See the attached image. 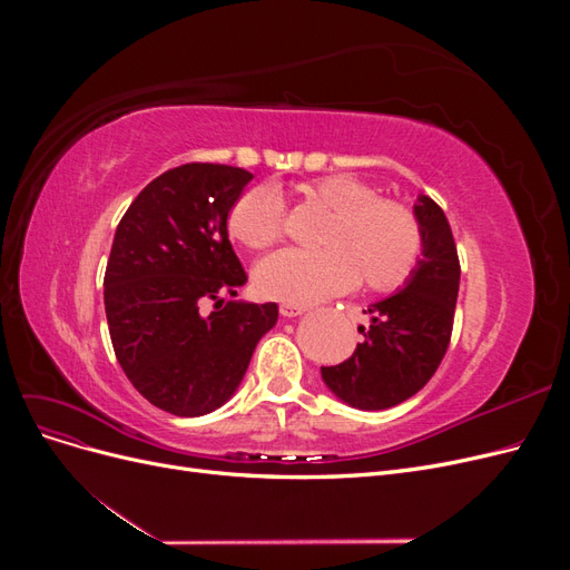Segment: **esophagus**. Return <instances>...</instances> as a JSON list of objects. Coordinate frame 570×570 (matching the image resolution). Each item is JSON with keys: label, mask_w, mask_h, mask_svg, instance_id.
<instances>
[{"label": "esophagus", "mask_w": 570, "mask_h": 570, "mask_svg": "<svg viewBox=\"0 0 570 570\" xmlns=\"http://www.w3.org/2000/svg\"><path fill=\"white\" fill-rule=\"evenodd\" d=\"M306 312V304H297V302H283L281 304V314L292 318V316H299Z\"/></svg>", "instance_id": "34e87169"}]
</instances>
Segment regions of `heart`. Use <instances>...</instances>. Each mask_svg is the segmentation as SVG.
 Instances as JSON below:
<instances>
[{"instance_id":"heart-1","label":"heart","mask_w":570,"mask_h":570,"mask_svg":"<svg viewBox=\"0 0 570 570\" xmlns=\"http://www.w3.org/2000/svg\"><path fill=\"white\" fill-rule=\"evenodd\" d=\"M306 206L331 212L321 233V252H275L254 268L258 295L308 304L358 283L371 292L402 287L423 254V228L411 206L352 176H323L295 187ZM239 245L262 252L285 233L281 197L268 187H252L228 216Z\"/></svg>"}]
</instances>
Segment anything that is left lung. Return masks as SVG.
Here are the masks:
<instances>
[{
	"label": "left lung",
	"mask_w": 570,
	"mask_h": 570,
	"mask_svg": "<svg viewBox=\"0 0 570 570\" xmlns=\"http://www.w3.org/2000/svg\"><path fill=\"white\" fill-rule=\"evenodd\" d=\"M423 228V258L411 281L396 295L371 304V325L364 342L337 366L321 375L342 402L377 411L402 404L416 394L446 354L459 297V254L444 212L421 197L413 206Z\"/></svg>",
	"instance_id": "obj_1"
}]
</instances>
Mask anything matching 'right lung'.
<instances>
[{
    "label": "right lung",
    "mask_w": 570,
    "mask_h": 570,
    "mask_svg": "<svg viewBox=\"0 0 570 570\" xmlns=\"http://www.w3.org/2000/svg\"><path fill=\"white\" fill-rule=\"evenodd\" d=\"M254 176L226 164H183L154 178L120 218L105 273L109 335L120 368L174 416L226 404L278 321V304L226 302L247 283L228 214ZM204 301L215 312L204 317Z\"/></svg>",
    "instance_id": "add662e5"
}]
</instances>
